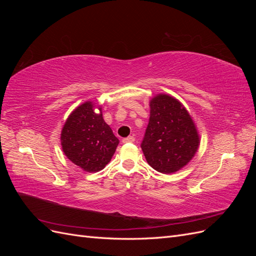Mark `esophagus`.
Here are the masks:
<instances>
[{"label":"esophagus","instance_id":"esophagus-1","mask_svg":"<svg viewBox=\"0 0 256 256\" xmlns=\"http://www.w3.org/2000/svg\"><path fill=\"white\" fill-rule=\"evenodd\" d=\"M134 141H136L134 136H129L125 138H122V143H134Z\"/></svg>","mask_w":256,"mask_h":256}]
</instances>
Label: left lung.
<instances>
[{
    "mask_svg": "<svg viewBox=\"0 0 256 256\" xmlns=\"http://www.w3.org/2000/svg\"><path fill=\"white\" fill-rule=\"evenodd\" d=\"M150 116L141 143L146 161L156 171H180L194 157L200 136L189 112L172 96L159 94L150 102Z\"/></svg>",
    "mask_w": 256,
    "mask_h": 256,
    "instance_id": "1",
    "label": "left lung"
}]
</instances>
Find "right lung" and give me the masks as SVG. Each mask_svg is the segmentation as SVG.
Listing matches in <instances>:
<instances>
[{
    "label": "right lung",
    "mask_w": 256,
    "mask_h": 256,
    "mask_svg": "<svg viewBox=\"0 0 256 256\" xmlns=\"http://www.w3.org/2000/svg\"><path fill=\"white\" fill-rule=\"evenodd\" d=\"M86 102L68 116L62 129L60 145L66 157L86 172H99L109 164L120 141L99 113Z\"/></svg>",
    "instance_id": "add662e5"
}]
</instances>
